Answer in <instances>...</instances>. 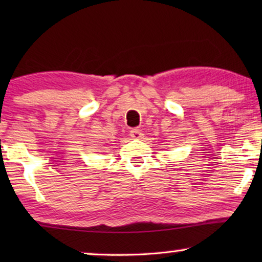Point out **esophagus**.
I'll return each mask as SVG.
<instances>
[{"mask_svg":"<svg viewBox=\"0 0 262 262\" xmlns=\"http://www.w3.org/2000/svg\"><path fill=\"white\" fill-rule=\"evenodd\" d=\"M130 134H131L132 138L138 139V138L142 137V132H141V130H138V128H131Z\"/></svg>","mask_w":262,"mask_h":262,"instance_id":"1","label":"esophagus"}]
</instances>
